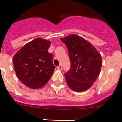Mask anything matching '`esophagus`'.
I'll list each match as a JSON object with an SVG mask.
<instances>
[{
    "mask_svg": "<svg viewBox=\"0 0 122 122\" xmlns=\"http://www.w3.org/2000/svg\"><path fill=\"white\" fill-rule=\"evenodd\" d=\"M57 68L58 69V70H62V65H59V66H57Z\"/></svg>",
    "mask_w": 122,
    "mask_h": 122,
    "instance_id": "1",
    "label": "esophagus"
}]
</instances>
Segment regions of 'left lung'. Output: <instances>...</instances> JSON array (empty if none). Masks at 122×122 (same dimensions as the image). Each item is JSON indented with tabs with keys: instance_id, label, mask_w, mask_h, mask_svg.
<instances>
[{
	"instance_id": "obj_1",
	"label": "left lung",
	"mask_w": 122,
	"mask_h": 122,
	"mask_svg": "<svg viewBox=\"0 0 122 122\" xmlns=\"http://www.w3.org/2000/svg\"><path fill=\"white\" fill-rule=\"evenodd\" d=\"M61 40L68 48L71 61L70 69L65 74L67 84L76 92L86 91L100 73L101 56L91 43L77 35L72 34Z\"/></svg>"
}]
</instances>
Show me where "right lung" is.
I'll return each instance as SVG.
<instances>
[{"label": "right lung", "instance_id": "add662e5", "mask_svg": "<svg viewBox=\"0 0 122 122\" xmlns=\"http://www.w3.org/2000/svg\"><path fill=\"white\" fill-rule=\"evenodd\" d=\"M51 42L37 38L25 45L13 57L19 80L31 89L41 88L47 83L56 67L52 54L48 52Z\"/></svg>", "mask_w": 122, "mask_h": 122}]
</instances>
